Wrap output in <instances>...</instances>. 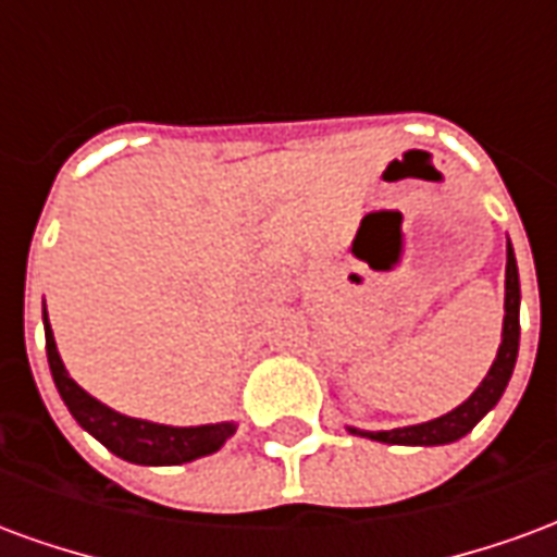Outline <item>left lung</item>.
<instances>
[{"instance_id":"obj_1","label":"left lung","mask_w":557,"mask_h":557,"mask_svg":"<svg viewBox=\"0 0 557 557\" xmlns=\"http://www.w3.org/2000/svg\"><path fill=\"white\" fill-rule=\"evenodd\" d=\"M516 355H519V268H516L513 247L507 242V274H504V331H502V346L498 355L492 361L490 373L480 382L478 391L456 406L454 411H447L442 418L426 420L418 426H403V430H382V432H363L349 426L351 435H363V438H373V442L385 444H450L456 438H462L468 432L478 426V420L486 411L495 409V403L502 399L504 387L510 382L516 367Z\"/></svg>"}]
</instances>
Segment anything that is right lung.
<instances>
[{"mask_svg": "<svg viewBox=\"0 0 557 557\" xmlns=\"http://www.w3.org/2000/svg\"><path fill=\"white\" fill-rule=\"evenodd\" d=\"M44 334H47V361L50 373L59 387V397L65 399L67 411L74 414L79 426L91 432L98 442L137 466H182L199 456L220 450L223 444L235 435V423H206V426H166V423H151V420L127 418L119 414L101 399L86 394L83 387L67 375L65 363L55 349L53 327L47 322L44 310Z\"/></svg>", "mask_w": 557, "mask_h": 557, "instance_id": "add662e5", "label": "right lung"}]
</instances>
